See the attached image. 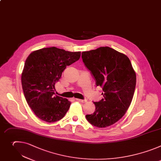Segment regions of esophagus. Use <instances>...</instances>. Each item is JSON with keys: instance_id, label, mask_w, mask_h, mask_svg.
<instances>
[{"instance_id": "esophagus-1", "label": "esophagus", "mask_w": 161, "mask_h": 161, "mask_svg": "<svg viewBox=\"0 0 161 161\" xmlns=\"http://www.w3.org/2000/svg\"><path fill=\"white\" fill-rule=\"evenodd\" d=\"M77 101L79 102H81V103H86L87 102L86 100H80V99H76Z\"/></svg>"}]
</instances>
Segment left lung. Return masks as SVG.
Instances as JSON below:
<instances>
[{
	"instance_id": "left-lung-1",
	"label": "left lung",
	"mask_w": 161,
	"mask_h": 161,
	"mask_svg": "<svg viewBox=\"0 0 161 161\" xmlns=\"http://www.w3.org/2000/svg\"><path fill=\"white\" fill-rule=\"evenodd\" d=\"M82 58L96 85L103 91V98L94 102V112L86 117L97 127L110 126L124 115L131 105L136 87V73L126 55L109 47L82 52Z\"/></svg>"
}]
</instances>
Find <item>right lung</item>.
Returning a JSON list of instances; mask_svg holds the SVG:
<instances>
[{
	"mask_svg": "<svg viewBox=\"0 0 161 161\" xmlns=\"http://www.w3.org/2000/svg\"><path fill=\"white\" fill-rule=\"evenodd\" d=\"M80 53L51 47L34 51L26 58L22 88L28 105L40 119L56 122L69 110L71 102L54 96V85L66 67L79 59Z\"/></svg>",
	"mask_w": 161,
	"mask_h": 161,
	"instance_id": "add662e5",
	"label": "right lung"
}]
</instances>
